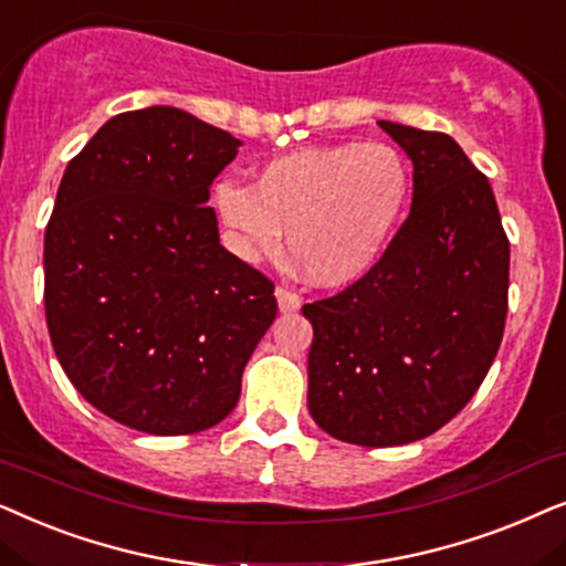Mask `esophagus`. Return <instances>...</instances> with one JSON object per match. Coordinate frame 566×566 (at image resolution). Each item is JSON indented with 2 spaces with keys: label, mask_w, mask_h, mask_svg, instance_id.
I'll return each instance as SVG.
<instances>
[{
  "label": "esophagus",
  "mask_w": 566,
  "mask_h": 566,
  "mask_svg": "<svg viewBox=\"0 0 566 566\" xmlns=\"http://www.w3.org/2000/svg\"><path fill=\"white\" fill-rule=\"evenodd\" d=\"M274 295H276L279 311L282 313H295V311H300V305H303V300H300L297 292H292L287 287H276Z\"/></svg>",
  "instance_id": "esophagus-1"
}]
</instances>
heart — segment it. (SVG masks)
<instances>
[{"label":"heart","mask_w":566,"mask_h":566,"mask_svg":"<svg viewBox=\"0 0 566 566\" xmlns=\"http://www.w3.org/2000/svg\"><path fill=\"white\" fill-rule=\"evenodd\" d=\"M413 191L411 165L386 142L297 149L261 165L253 186L222 180L214 207L245 259L276 255L282 230L307 282L346 287L378 266Z\"/></svg>","instance_id":"heart-1"}]
</instances>
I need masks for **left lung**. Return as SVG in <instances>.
<instances>
[{"label": "left lung", "instance_id": "left-lung-1", "mask_svg": "<svg viewBox=\"0 0 566 566\" xmlns=\"http://www.w3.org/2000/svg\"><path fill=\"white\" fill-rule=\"evenodd\" d=\"M378 124L413 163L411 212L370 274L303 305L311 417L365 448L429 437L471 401L502 344L510 287L484 172L448 134Z\"/></svg>", "mask_w": 566, "mask_h": 566}]
</instances>
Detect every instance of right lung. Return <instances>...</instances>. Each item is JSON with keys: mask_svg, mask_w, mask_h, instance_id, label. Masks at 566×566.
Here are the masks:
<instances>
[{"mask_svg": "<svg viewBox=\"0 0 566 566\" xmlns=\"http://www.w3.org/2000/svg\"><path fill=\"white\" fill-rule=\"evenodd\" d=\"M240 139L191 113H118L66 165L43 240L51 344L85 401L147 434L235 409L274 284L220 245L209 186Z\"/></svg>", "mask_w": 566, "mask_h": 566, "instance_id": "1", "label": "right lung"}]
</instances>
